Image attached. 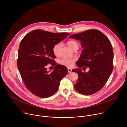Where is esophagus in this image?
I'll return each instance as SVG.
<instances>
[{"instance_id":"1","label":"esophagus","mask_w":127,"mask_h":127,"mask_svg":"<svg viewBox=\"0 0 127 127\" xmlns=\"http://www.w3.org/2000/svg\"><path fill=\"white\" fill-rule=\"evenodd\" d=\"M68 73H71V72H72V69H70V68H68Z\"/></svg>"}]
</instances>
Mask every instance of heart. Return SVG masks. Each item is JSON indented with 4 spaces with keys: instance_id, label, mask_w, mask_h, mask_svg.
<instances>
[{
    "instance_id": "obj_1",
    "label": "heart",
    "mask_w": 127,
    "mask_h": 127,
    "mask_svg": "<svg viewBox=\"0 0 127 127\" xmlns=\"http://www.w3.org/2000/svg\"><path fill=\"white\" fill-rule=\"evenodd\" d=\"M68 46L72 50H73L75 49H78L79 45L77 42L74 41H69L67 43ZM61 44L58 43L54 45L53 48V52L55 55H58L59 54V52L60 48L61 47ZM75 61L74 59H65V58H62L60 59L58 61L59 64L66 66L68 68H71L73 66L74 63Z\"/></svg>"
}]
</instances>
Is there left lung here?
Segmentation results:
<instances>
[{"instance_id":"8db88e82","label":"left lung","mask_w":127,"mask_h":127,"mask_svg":"<svg viewBox=\"0 0 127 127\" xmlns=\"http://www.w3.org/2000/svg\"><path fill=\"white\" fill-rule=\"evenodd\" d=\"M69 38L80 41L84 48L76 63L79 68L72 70L78 75L75 89L86 95L98 92L107 82L114 68V52L110 40L95 29L72 34ZM83 66L89 67L88 72H82L80 68Z\"/></svg>"}]
</instances>
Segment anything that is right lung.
<instances>
[{
    "instance_id": "right-lung-1",
    "label": "right lung",
    "mask_w": 127,
    "mask_h": 127,
    "mask_svg": "<svg viewBox=\"0 0 127 127\" xmlns=\"http://www.w3.org/2000/svg\"><path fill=\"white\" fill-rule=\"evenodd\" d=\"M70 34L35 30L27 34L20 44L17 65L27 89L36 96H51L58 89L61 79L68 73L66 67L57 64L53 48ZM48 64L55 67L49 73Z\"/></svg>"
}]
</instances>
